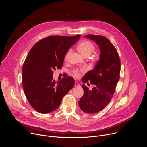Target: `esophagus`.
<instances>
[{
  "mask_svg": "<svg viewBox=\"0 0 147 147\" xmlns=\"http://www.w3.org/2000/svg\"><path fill=\"white\" fill-rule=\"evenodd\" d=\"M74 86H75V87H80V84H79L78 82L76 81L75 83H74Z\"/></svg>",
  "mask_w": 147,
  "mask_h": 147,
  "instance_id": "1",
  "label": "esophagus"
}]
</instances>
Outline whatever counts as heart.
I'll return each instance as SVG.
<instances>
[{
  "label": "heart",
  "instance_id": "1",
  "mask_svg": "<svg viewBox=\"0 0 147 147\" xmlns=\"http://www.w3.org/2000/svg\"><path fill=\"white\" fill-rule=\"evenodd\" d=\"M78 49L80 52L82 54V55L84 57H86V56L89 57L95 51V46L93 45V44H92L91 42L87 41V40L83 41L81 43H80L78 46ZM70 51H69L67 53L65 56L66 59L68 57L70 54ZM85 71H86V69L84 68L81 69H76L74 71V74L76 77H79L81 73H84L85 72Z\"/></svg>",
  "mask_w": 147,
  "mask_h": 147
}]
</instances>
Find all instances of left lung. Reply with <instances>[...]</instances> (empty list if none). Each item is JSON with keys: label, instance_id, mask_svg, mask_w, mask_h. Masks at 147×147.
Returning <instances> with one entry per match:
<instances>
[{"label": "left lung", "instance_id": "8db88e82", "mask_svg": "<svg viewBox=\"0 0 147 147\" xmlns=\"http://www.w3.org/2000/svg\"><path fill=\"white\" fill-rule=\"evenodd\" d=\"M84 37L94 41L100 50L99 60L94 69L81 79L84 83L90 81L94 87L90 90L82 85L84 94L78 101L84 112L92 114L103 109L112 99L120 78V61L117 50L106 37L93 35Z\"/></svg>", "mask_w": 147, "mask_h": 147}]
</instances>
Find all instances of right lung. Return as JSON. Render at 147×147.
I'll list each match as a JSON object with an SVG mask.
<instances>
[{"label":"right lung","instance_id":"1","mask_svg":"<svg viewBox=\"0 0 147 147\" xmlns=\"http://www.w3.org/2000/svg\"><path fill=\"white\" fill-rule=\"evenodd\" d=\"M80 38L49 36L30 51L22 69L23 87L31 107L40 113L56 110L63 96L74 87V80L66 77L56 82L53 70L60 69L69 49Z\"/></svg>","mask_w":147,"mask_h":147}]
</instances>
